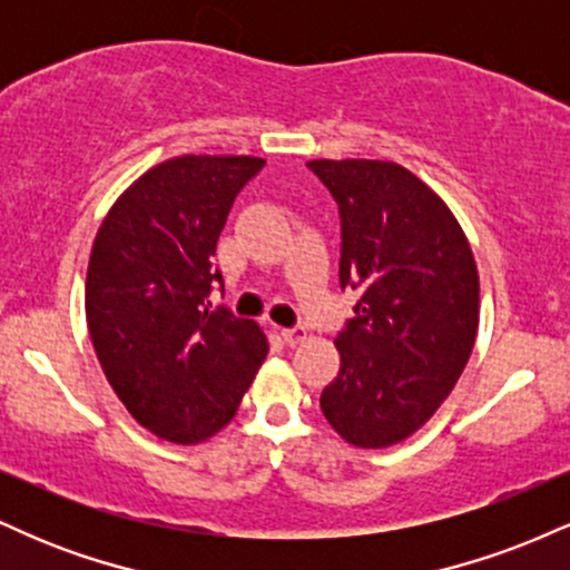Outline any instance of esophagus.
Masks as SVG:
<instances>
[{
  "label": "esophagus",
  "instance_id": "obj_1",
  "mask_svg": "<svg viewBox=\"0 0 570 570\" xmlns=\"http://www.w3.org/2000/svg\"><path fill=\"white\" fill-rule=\"evenodd\" d=\"M281 337H284L286 345H299L307 337L303 326H292V330H281Z\"/></svg>",
  "mask_w": 570,
  "mask_h": 570
}]
</instances>
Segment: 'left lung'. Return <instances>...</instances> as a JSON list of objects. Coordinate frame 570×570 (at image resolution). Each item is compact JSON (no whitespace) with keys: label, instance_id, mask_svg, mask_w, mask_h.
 Listing matches in <instances>:
<instances>
[{"label":"left lung","instance_id":"left-lung-1","mask_svg":"<svg viewBox=\"0 0 570 570\" xmlns=\"http://www.w3.org/2000/svg\"><path fill=\"white\" fill-rule=\"evenodd\" d=\"M340 208V286L358 289L340 332L330 426L353 448H391L440 410L480 324L466 233L426 181L391 160H311Z\"/></svg>","mask_w":570,"mask_h":570}]
</instances>
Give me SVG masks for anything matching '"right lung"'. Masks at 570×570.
<instances>
[{"instance_id": "right-lung-1", "label": "right lung", "mask_w": 570, "mask_h": 570, "mask_svg": "<svg viewBox=\"0 0 570 570\" xmlns=\"http://www.w3.org/2000/svg\"><path fill=\"white\" fill-rule=\"evenodd\" d=\"M263 158L181 155L130 185L98 227L85 318L104 375L144 429L174 444L214 436L267 356L259 324L208 311L214 252Z\"/></svg>"}]
</instances>
